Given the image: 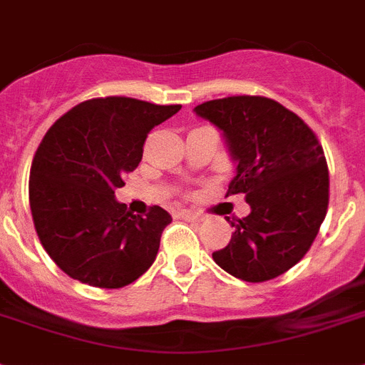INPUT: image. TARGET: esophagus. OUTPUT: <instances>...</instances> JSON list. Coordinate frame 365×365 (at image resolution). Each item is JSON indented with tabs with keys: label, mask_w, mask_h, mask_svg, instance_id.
<instances>
[{
	"label": "esophagus",
	"mask_w": 365,
	"mask_h": 365,
	"mask_svg": "<svg viewBox=\"0 0 365 365\" xmlns=\"http://www.w3.org/2000/svg\"><path fill=\"white\" fill-rule=\"evenodd\" d=\"M182 217L185 220H192V222H200V220H202L200 213H197V211H189V210L182 211Z\"/></svg>",
	"instance_id": "obj_1"
}]
</instances>
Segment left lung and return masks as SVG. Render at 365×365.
<instances>
[{"label":"left lung","mask_w":365,"mask_h":365,"mask_svg":"<svg viewBox=\"0 0 365 365\" xmlns=\"http://www.w3.org/2000/svg\"><path fill=\"white\" fill-rule=\"evenodd\" d=\"M226 139L237 174L230 195H245L250 213L232 220V240L213 252L220 269L245 282H265L310 250L329 207L323 146L301 116L263 96H228L195 107Z\"/></svg>","instance_id":"1"}]
</instances>
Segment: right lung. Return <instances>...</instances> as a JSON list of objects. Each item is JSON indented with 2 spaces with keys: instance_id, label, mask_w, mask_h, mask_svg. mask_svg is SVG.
I'll return each instance as SVG.
<instances>
[{
  "instance_id": "obj_1",
  "label": "right lung",
  "mask_w": 365,
  "mask_h": 365,
  "mask_svg": "<svg viewBox=\"0 0 365 365\" xmlns=\"http://www.w3.org/2000/svg\"><path fill=\"white\" fill-rule=\"evenodd\" d=\"M180 109L125 96L94 98L46 131L33 158L29 206L42 247L73 280L116 289L154 263L173 217L159 206L135 215L115 191L139 167L152 128Z\"/></svg>"
}]
</instances>
